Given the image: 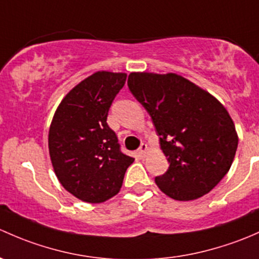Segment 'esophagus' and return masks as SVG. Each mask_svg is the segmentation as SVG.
I'll return each mask as SVG.
<instances>
[{
  "instance_id": "1",
  "label": "esophagus",
  "mask_w": 259,
  "mask_h": 259,
  "mask_svg": "<svg viewBox=\"0 0 259 259\" xmlns=\"http://www.w3.org/2000/svg\"><path fill=\"white\" fill-rule=\"evenodd\" d=\"M147 151H148L147 145H146V143H142V145L140 146V148H138V154H140L141 157H145L146 153H147Z\"/></svg>"
}]
</instances>
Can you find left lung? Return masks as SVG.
Listing matches in <instances>:
<instances>
[{
  "label": "left lung",
  "instance_id": "obj_1",
  "mask_svg": "<svg viewBox=\"0 0 259 259\" xmlns=\"http://www.w3.org/2000/svg\"><path fill=\"white\" fill-rule=\"evenodd\" d=\"M128 89L151 116L169 167L154 178L163 193L192 201L227 175L238 146L227 110L208 92L176 73L133 72Z\"/></svg>",
  "mask_w": 259,
  "mask_h": 259
}]
</instances>
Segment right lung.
<instances>
[{
    "label": "right lung",
    "instance_id": "add662e5",
    "mask_svg": "<svg viewBox=\"0 0 259 259\" xmlns=\"http://www.w3.org/2000/svg\"><path fill=\"white\" fill-rule=\"evenodd\" d=\"M126 73L96 72L67 93L49 133L53 169L66 191L89 203L119 192L135 158L121 151L107 124L110 107L126 83Z\"/></svg>",
    "mask_w": 259,
    "mask_h": 259
}]
</instances>
